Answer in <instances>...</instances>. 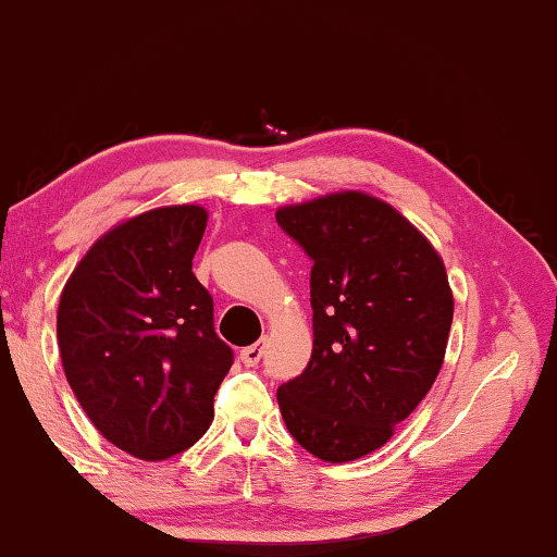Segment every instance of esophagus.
<instances>
[{
	"mask_svg": "<svg viewBox=\"0 0 557 557\" xmlns=\"http://www.w3.org/2000/svg\"><path fill=\"white\" fill-rule=\"evenodd\" d=\"M262 355H264V342H257L251 344V347L242 349V362L246 368H257L259 360H262Z\"/></svg>",
	"mask_w": 557,
	"mask_h": 557,
	"instance_id": "obj_1",
	"label": "esophagus"
}]
</instances>
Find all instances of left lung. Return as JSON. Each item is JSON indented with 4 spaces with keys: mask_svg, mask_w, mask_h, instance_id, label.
I'll use <instances>...</instances> for the list:
<instances>
[{
    "mask_svg": "<svg viewBox=\"0 0 557 557\" xmlns=\"http://www.w3.org/2000/svg\"><path fill=\"white\" fill-rule=\"evenodd\" d=\"M311 267L313 351L277 388L287 432L326 462L375 453L445 362L453 290L429 238L388 202L344 189L285 206Z\"/></svg>",
    "mask_w": 557,
    "mask_h": 557,
    "instance_id": "obj_1",
    "label": "left lung"
}]
</instances>
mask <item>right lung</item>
Listing matches in <instances>:
<instances>
[{
    "label": "right lung",
    "mask_w": 557,
    "mask_h": 557,
    "mask_svg": "<svg viewBox=\"0 0 557 557\" xmlns=\"http://www.w3.org/2000/svg\"><path fill=\"white\" fill-rule=\"evenodd\" d=\"M206 226L200 206L146 210L97 238L63 285L69 385L97 432L138 460H166L208 432L234 362L193 272Z\"/></svg>",
    "instance_id": "right-lung-1"
}]
</instances>
